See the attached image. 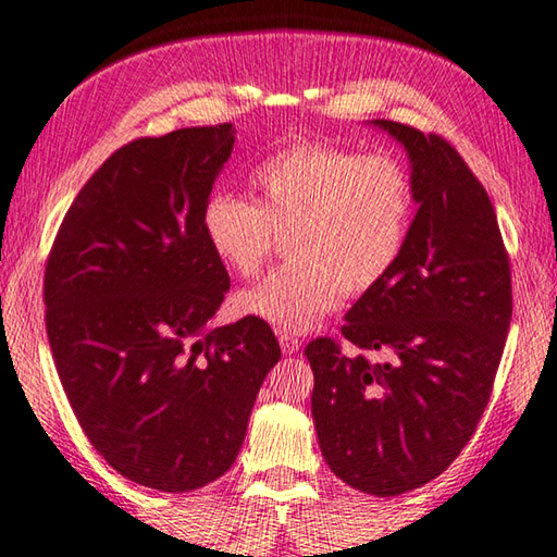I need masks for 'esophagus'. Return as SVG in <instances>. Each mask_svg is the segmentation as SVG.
I'll return each instance as SVG.
<instances>
[{
  "label": "esophagus",
  "mask_w": 557,
  "mask_h": 557,
  "mask_svg": "<svg viewBox=\"0 0 557 557\" xmlns=\"http://www.w3.org/2000/svg\"><path fill=\"white\" fill-rule=\"evenodd\" d=\"M280 347L285 355H295V351L299 349V339L289 337V334H280Z\"/></svg>",
  "instance_id": "34e87169"
}]
</instances>
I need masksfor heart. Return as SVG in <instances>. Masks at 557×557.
I'll list each match as a JSON object with an SVG mask.
<instances>
[{
    "instance_id": "heart-1",
    "label": "heart",
    "mask_w": 557,
    "mask_h": 557,
    "mask_svg": "<svg viewBox=\"0 0 557 557\" xmlns=\"http://www.w3.org/2000/svg\"><path fill=\"white\" fill-rule=\"evenodd\" d=\"M258 200L213 193L202 235L237 277L258 275L285 235L289 262L235 297V310L280 334L310 332L339 295L374 289L399 262L413 218L411 178L394 156L297 140L252 171Z\"/></svg>"
}]
</instances>
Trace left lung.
Masks as SVG:
<instances>
[{"label": "left lung", "instance_id": "obj_1", "mask_svg": "<svg viewBox=\"0 0 557 557\" xmlns=\"http://www.w3.org/2000/svg\"><path fill=\"white\" fill-rule=\"evenodd\" d=\"M372 126L409 156L417 215L394 270L344 314L342 337L386 359L344 357L326 337L305 355L324 461L351 488L389 498L436 479L469 444L513 297L496 210L463 158L404 123Z\"/></svg>", "mask_w": 557, "mask_h": 557}]
</instances>
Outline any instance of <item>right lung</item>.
Instances as JSON below:
<instances>
[{
    "mask_svg": "<svg viewBox=\"0 0 557 557\" xmlns=\"http://www.w3.org/2000/svg\"><path fill=\"white\" fill-rule=\"evenodd\" d=\"M233 123L119 148L78 190L51 247V355L84 434L111 469L165 493L235 463L264 376L270 324L213 326L231 289L202 235Z\"/></svg>",
    "mask_w": 557,
    "mask_h": 557,
    "instance_id": "1",
    "label": "right lung"
}]
</instances>
